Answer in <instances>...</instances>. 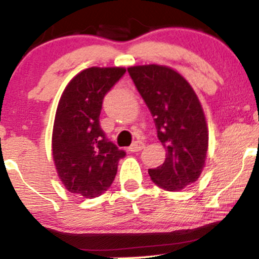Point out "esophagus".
Listing matches in <instances>:
<instances>
[{"mask_svg":"<svg viewBox=\"0 0 259 259\" xmlns=\"http://www.w3.org/2000/svg\"><path fill=\"white\" fill-rule=\"evenodd\" d=\"M144 143L143 142H135L134 144L129 148V151H132V153H135V151H140L142 149H144Z\"/></svg>","mask_w":259,"mask_h":259,"instance_id":"obj_1","label":"esophagus"}]
</instances>
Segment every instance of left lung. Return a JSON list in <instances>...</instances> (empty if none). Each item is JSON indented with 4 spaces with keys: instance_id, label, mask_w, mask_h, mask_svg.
I'll return each instance as SVG.
<instances>
[{
    "instance_id": "1",
    "label": "left lung",
    "mask_w": 259,
    "mask_h": 259,
    "mask_svg": "<svg viewBox=\"0 0 259 259\" xmlns=\"http://www.w3.org/2000/svg\"><path fill=\"white\" fill-rule=\"evenodd\" d=\"M154 117L165 160L149 176L158 187L180 190L199 178L208 150V129L202 105L187 80L173 69L144 65L127 69Z\"/></svg>"
}]
</instances>
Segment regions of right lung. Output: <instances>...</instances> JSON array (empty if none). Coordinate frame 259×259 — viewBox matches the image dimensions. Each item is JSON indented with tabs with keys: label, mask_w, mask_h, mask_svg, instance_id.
<instances>
[{
	"label": "right lung",
	"mask_w": 259,
	"mask_h": 259,
	"mask_svg": "<svg viewBox=\"0 0 259 259\" xmlns=\"http://www.w3.org/2000/svg\"><path fill=\"white\" fill-rule=\"evenodd\" d=\"M124 67H90L62 93L52 132L57 174L70 193L96 198L113 184L117 163L126 155L100 126L103 100L122 77Z\"/></svg>",
	"instance_id": "right-lung-1"
}]
</instances>
